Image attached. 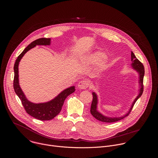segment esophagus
I'll list each match as a JSON object with an SVG mask.
<instances>
[{
  "label": "esophagus",
  "instance_id": "obj_1",
  "mask_svg": "<svg viewBox=\"0 0 158 158\" xmlns=\"http://www.w3.org/2000/svg\"><path fill=\"white\" fill-rule=\"evenodd\" d=\"M89 82L86 80H83L80 81L78 84V87L80 89H86L89 87Z\"/></svg>",
  "mask_w": 158,
  "mask_h": 158
}]
</instances>
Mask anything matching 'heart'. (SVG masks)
<instances>
[{
  "label": "heart",
  "instance_id": "obj_1",
  "mask_svg": "<svg viewBox=\"0 0 158 158\" xmlns=\"http://www.w3.org/2000/svg\"><path fill=\"white\" fill-rule=\"evenodd\" d=\"M102 58V60H101V64L100 66L102 67H104L107 62H108V59L105 56H103V53L101 52H95L92 55H90V56H89L88 59L90 61L91 63H98L101 58Z\"/></svg>",
  "mask_w": 158,
  "mask_h": 158
}]
</instances>
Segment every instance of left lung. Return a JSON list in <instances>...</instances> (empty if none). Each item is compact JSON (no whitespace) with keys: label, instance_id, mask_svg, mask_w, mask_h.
I'll return each mask as SVG.
<instances>
[{"label":"left lung","instance_id":"left-lung-1","mask_svg":"<svg viewBox=\"0 0 158 158\" xmlns=\"http://www.w3.org/2000/svg\"><path fill=\"white\" fill-rule=\"evenodd\" d=\"M131 61H132L131 65H132L133 68H134L135 70H137L139 74V79H140L139 83H140V89L139 90V95H137V97L135 98V101L133 102L128 113H127L125 115L120 117L111 118V117H108L104 116L103 115L100 114L97 110V102H98L97 97V95L95 94V93L93 92L92 93L93 99H92V104H91V106H90V113L92 115V116L94 118H95L96 119H97L98 120L101 121L102 122H105V123H113V122H117L118 120H120L124 118L126 116H127L130 113L135 102H136V101L142 95L143 91V81L144 73H145V69H144V67H143V65L142 64V63L135 57V56L133 52H131Z\"/></svg>","mask_w":158,"mask_h":158}]
</instances>
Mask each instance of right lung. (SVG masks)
<instances>
[{
    "label": "right lung",
    "mask_w": 158,
    "mask_h": 158,
    "mask_svg": "<svg viewBox=\"0 0 158 158\" xmlns=\"http://www.w3.org/2000/svg\"><path fill=\"white\" fill-rule=\"evenodd\" d=\"M50 39L42 38L38 39L28 45L18 56L14 66L15 77L13 80V88L16 94L20 98L23 106L27 114L40 120H49L53 119L60 113L64 102L67 97L72 94L75 90V86L70 87L61 92L57 97L52 100L43 103H33L29 102L25 97L23 90L19 85L18 66L25 53L30 49L33 48L36 45H50Z\"/></svg>",
    "instance_id": "1"
}]
</instances>
